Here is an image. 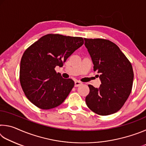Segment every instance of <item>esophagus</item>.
<instances>
[{
	"label": "esophagus",
	"mask_w": 146,
	"mask_h": 146,
	"mask_svg": "<svg viewBox=\"0 0 146 146\" xmlns=\"http://www.w3.org/2000/svg\"><path fill=\"white\" fill-rule=\"evenodd\" d=\"M82 83L80 82V81H78V80H76L75 81V87H78V86L82 85Z\"/></svg>",
	"instance_id": "34e87169"
}]
</instances>
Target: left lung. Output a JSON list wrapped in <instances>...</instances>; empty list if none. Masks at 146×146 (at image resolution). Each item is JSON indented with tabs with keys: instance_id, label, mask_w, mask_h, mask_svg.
Returning <instances> with one entry per match:
<instances>
[{
	"instance_id": "obj_1",
	"label": "left lung",
	"mask_w": 146,
	"mask_h": 146,
	"mask_svg": "<svg viewBox=\"0 0 146 146\" xmlns=\"http://www.w3.org/2000/svg\"><path fill=\"white\" fill-rule=\"evenodd\" d=\"M94 71L100 73V87L88 85L86 97L88 107L99 115H109L122 108L132 90L134 73L132 65L120 48L103 38H84Z\"/></svg>"
}]
</instances>
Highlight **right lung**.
Listing matches in <instances>:
<instances>
[{
    "label": "right lung",
    "instance_id": "obj_1",
    "mask_svg": "<svg viewBox=\"0 0 146 146\" xmlns=\"http://www.w3.org/2000/svg\"><path fill=\"white\" fill-rule=\"evenodd\" d=\"M82 37L48 34L24 51L20 66V82L28 99L42 110H50L62 103L75 82L56 73L74 51L82 46Z\"/></svg>",
    "mask_w": 146,
    "mask_h": 146
}]
</instances>
